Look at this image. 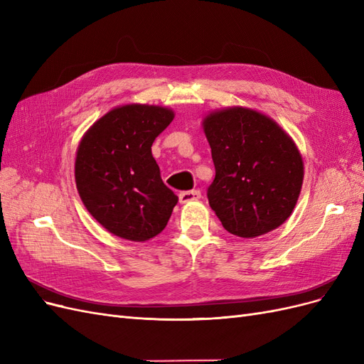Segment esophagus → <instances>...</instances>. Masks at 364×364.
Masks as SVG:
<instances>
[{"mask_svg": "<svg viewBox=\"0 0 364 364\" xmlns=\"http://www.w3.org/2000/svg\"><path fill=\"white\" fill-rule=\"evenodd\" d=\"M202 197V193L199 190H191V191H182L179 194V200L182 203H186V202H193V200H199Z\"/></svg>", "mask_w": 364, "mask_h": 364, "instance_id": "obj_1", "label": "esophagus"}]
</instances>
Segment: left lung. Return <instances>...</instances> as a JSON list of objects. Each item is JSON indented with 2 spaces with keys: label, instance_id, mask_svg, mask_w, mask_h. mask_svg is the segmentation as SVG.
Segmentation results:
<instances>
[{
  "label": "left lung",
  "instance_id": "1",
  "mask_svg": "<svg viewBox=\"0 0 364 364\" xmlns=\"http://www.w3.org/2000/svg\"><path fill=\"white\" fill-rule=\"evenodd\" d=\"M215 178L208 200L228 232L255 238L281 226L294 209L304 164L291 138L269 117L246 107L203 121Z\"/></svg>",
  "mask_w": 364,
  "mask_h": 364
}]
</instances>
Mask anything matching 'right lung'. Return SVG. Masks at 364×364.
<instances>
[{
	"mask_svg": "<svg viewBox=\"0 0 364 364\" xmlns=\"http://www.w3.org/2000/svg\"><path fill=\"white\" fill-rule=\"evenodd\" d=\"M174 114L167 107L127 105L86 132L75 158V183L90 214L109 232L146 241L167 226L176 196L162 182L151 144Z\"/></svg>",
	"mask_w": 364,
	"mask_h": 364,
	"instance_id": "right-lung-1",
	"label": "right lung"
}]
</instances>
